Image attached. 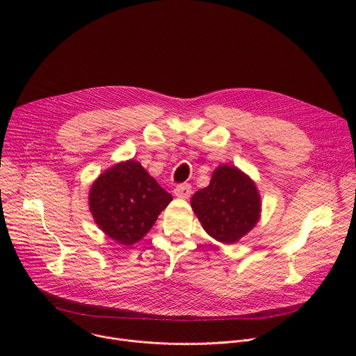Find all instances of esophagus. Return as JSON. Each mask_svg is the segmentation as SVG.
Listing matches in <instances>:
<instances>
[{
    "instance_id": "obj_1",
    "label": "esophagus",
    "mask_w": 356,
    "mask_h": 356,
    "mask_svg": "<svg viewBox=\"0 0 356 356\" xmlns=\"http://www.w3.org/2000/svg\"><path fill=\"white\" fill-rule=\"evenodd\" d=\"M175 195L179 197V198H188L190 194H191V186L188 183H183V184H179L176 186V188L173 190Z\"/></svg>"
}]
</instances>
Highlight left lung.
Masks as SVG:
<instances>
[{
    "label": "left lung",
    "mask_w": 356,
    "mask_h": 356,
    "mask_svg": "<svg viewBox=\"0 0 356 356\" xmlns=\"http://www.w3.org/2000/svg\"><path fill=\"white\" fill-rule=\"evenodd\" d=\"M191 209L204 231L221 243H235L261 218L259 190L246 173L229 165H220L210 184L191 197Z\"/></svg>",
    "instance_id": "left-lung-1"
}]
</instances>
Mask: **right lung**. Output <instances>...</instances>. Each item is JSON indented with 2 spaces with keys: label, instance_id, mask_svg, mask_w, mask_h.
Returning <instances> with one entry per match:
<instances>
[{
  "label": "right lung",
  "instance_id": "1",
  "mask_svg": "<svg viewBox=\"0 0 356 356\" xmlns=\"http://www.w3.org/2000/svg\"><path fill=\"white\" fill-rule=\"evenodd\" d=\"M172 200L134 159L115 163L101 173L88 193L94 222L124 246L140 241Z\"/></svg>",
  "mask_w": 356,
  "mask_h": 356
}]
</instances>
